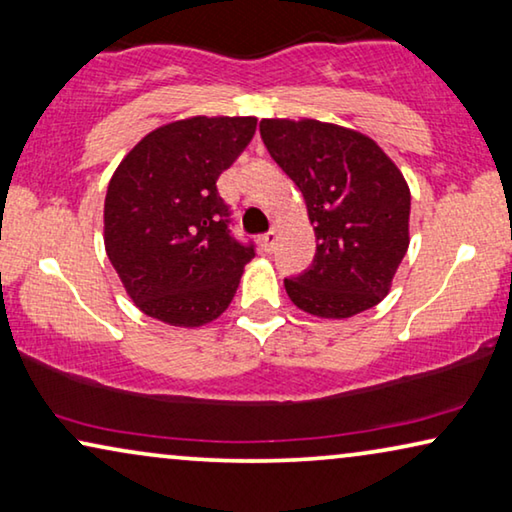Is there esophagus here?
I'll return each mask as SVG.
<instances>
[{"label": "esophagus", "mask_w": 512, "mask_h": 512, "mask_svg": "<svg viewBox=\"0 0 512 512\" xmlns=\"http://www.w3.org/2000/svg\"><path fill=\"white\" fill-rule=\"evenodd\" d=\"M276 241H278L276 229H271V232H266V234L259 236V246H262L264 253H271V250L276 248Z\"/></svg>", "instance_id": "1"}]
</instances>
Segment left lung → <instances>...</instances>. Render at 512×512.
Instances as JSON below:
<instances>
[{
	"instance_id": "8db88e82",
	"label": "left lung",
	"mask_w": 512,
	"mask_h": 512,
	"mask_svg": "<svg viewBox=\"0 0 512 512\" xmlns=\"http://www.w3.org/2000/svg\"><path fill=\"white\" fill-rule=\"evenodd\" d=\"M273 162L306 199L311 269L285 278L287 297L318 318H352L390 292L408 250L410 190L369 136L320 120H262Z\"/></svg>"
}]
</instances>
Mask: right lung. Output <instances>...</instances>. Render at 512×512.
<instances>
[{
  "label": "right lung",
  "mask_w": 512,
  "mask_h": 512,
  "mask_svg": "<svg viewBox=\"0 0 512 512\" xmlns=\"http://www.w3.org/2000/svg\"><path fill=\"white\" fill-rule=\"evenodd\" d=\"M257 118L176 120L118 164L104 201V243L136 306L174 327H201L232 304L253 243L232 236L218 178L255 136Z\"/></svg>",
  "instance_id": "1"
}]
</instances>
